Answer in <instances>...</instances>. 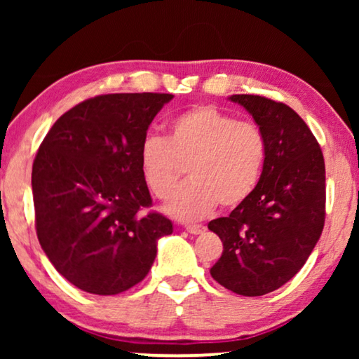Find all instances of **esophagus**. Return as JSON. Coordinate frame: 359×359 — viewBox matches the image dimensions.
<instances>
[{"label": "esophagus", "mask_w": 359, "mask_h": 359, "mask_svg": "<svg viewBox=\"0 0 359 359\" xmlns=\"http://www.w3.org/2000/svg\"><path fill=\"white\" fill-rule=\"evenodd\" d=\"M186 230H188V232L193 233V235H201V233L205 232V227H204V225H201V224H189V225H186Z\"/></svg>", "instance_id": "esophagus-1"}]
</instances>
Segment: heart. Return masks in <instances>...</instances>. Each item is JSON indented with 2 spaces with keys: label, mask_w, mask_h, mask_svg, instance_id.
Instances as JSON below:
<instances>
[{
  "label": "heart",
  "mask_w": 359,
  "mask_h": 359,
  "mask_svg": "<svg viewBox=\"0 0 359 359\" xmlns=\"http://www.w3.org/2000/svg\"><path fill=\"white\" fill-rule=\"evenodd\" d=\"M268 155L264 132L212 104L181 112L168 135H147L139 150L140 173L151 194L166 199L186 165L189 180L165 204L170 215L198 220L245 203L259 183Z\"/></svg>",
  "instance_id": "obj_1"
}]
</instances>
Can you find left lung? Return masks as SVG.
Wrapping results in <instances>:
<instances>
[{
  "instance_id": "1",
  "label": "left lung",
  "mask_w": 359,
  "mask_h": 359,
  "mask_svg": "<svg viewBox=\"0 0 359 359\" xmlns=\"http://www.w3.org/2000/svg\"><path fill=\"white\" fill-rule=\"evenodd\" d=\"M262 127L268 155L252 196L209 222L224 243L210 276L240 296H264L297 274L325 224V161L296 111L257 95H233Z\"/></svg>"
}]
</instances>
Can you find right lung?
Masks as SVG:
<instances>
[{
	"instance_id": "right-lung-1",
	"label": "right lung",
	"mask_w": 359,
	"mask_h": 359,
	"mask_svg": "<svg viewBox=\"0 0 359 359\" xmlns=\"http://www.w3.org/2000/svg\"><path fill=\"white\" fill-rule=\"evenodd\" d=\"M166 93H116L80 102L48 130L32 165L36 232L63 278L97 296L149 274L156 242L173 232L151 205L139 150Z\"/></svg>"
}]
</instances>
